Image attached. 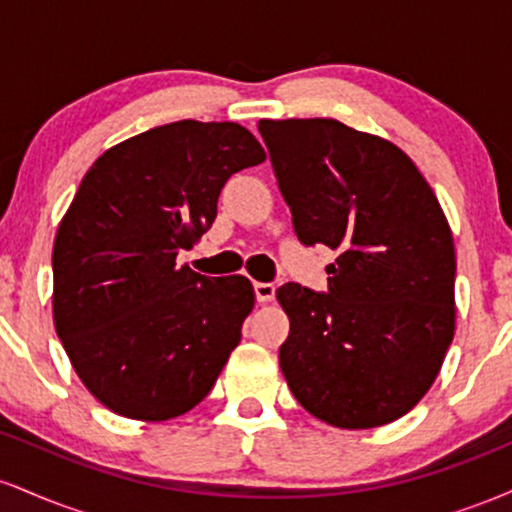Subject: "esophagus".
I'll use <instances>...</instances> for the list:
<instances>
[{
    "label": "esophagus",
    "mask_w": 512,
    "mask_h": 512,
    "mask_svg": "<svg viewBox=\"0 0 512 512\" xmlns=\"http://www.w3.org/2000/svg\"><path fill=\"white\" fill-rule=\"evenodd\" d=\"M274 293H276L274 284H264V281H257V284H255V298H257V303H269V301H274Z\"/></svg>",
    "instance_id": "obj_1"
}]
</instances>
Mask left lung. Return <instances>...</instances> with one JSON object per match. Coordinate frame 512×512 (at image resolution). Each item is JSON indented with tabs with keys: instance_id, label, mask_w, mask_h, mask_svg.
Returning <instances> with one entry per match:
<instances>
[{
	"instance_id": "obj_1",
	"label": "left lung",
	"mask_w": 512,
	"mask_h": 512,
	"mask_svg": "<svg viewBox=\"0 0 512 512\" xmlns=\"http://www.w3.org/2000/svg\"><path fill=\"white\" fill-rule=\"evenodd\" d=\"M303 245H327V293L284 284L279 366L293 397L337 428L397 421L438 378L455 337L450 223L399 146L332 117L260 120Z\"/></svg>"
}]
</instances>
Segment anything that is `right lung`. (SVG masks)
I'll list each match as a JSON object with an SVG mask.
<instances>
[{
  "label": "right lung",
  "mask_w": 512,
  "mask_h": 512,
  "mask_svg": "<svg viewBox=\"0 0 512 512\" xmlns=\"http://www.w3.org/2000/svg\"><path fill=\"white\" fill-rule=\"evenodd\" d=\"M267 154L236 122L180 120L96 158L52 248V320L81 383L125 419L197 407L255 308L245 276L178 267L216 219L221 187Z\"/></svg>",
  "instance_id": "right-lung-1"
}]
</instances>
